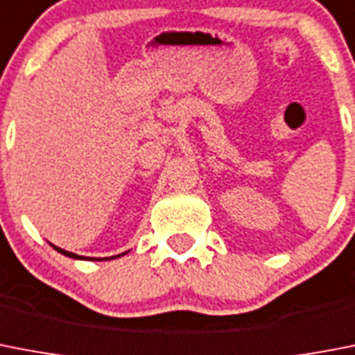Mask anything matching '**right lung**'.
I'll use <instances>...</instances> for the list:
<instances>
[{
    "label": "right lung",
    "instance_id": "1",
    "mask_svg": "<svg viewBox=\"0 0 355 355\" xmlns=\"http://www.w3.org/2000/svg\"><path fill=\"white\" fill-rule=\"evenodd\" d=\"M52 247H53V249H55V251H58V252H61V254L68 256V258H73V260H86V258H83V256H79V254H73V252H68V251H64V249H59V247H55V245H52ZM122 254H126V252H122ZM122 254L112 256V258H119V256H122ZM112 258H94V260H112Z\"/></svg>",
    "mask_w": 355,
    "mask_h": 355
}]
</instances>
